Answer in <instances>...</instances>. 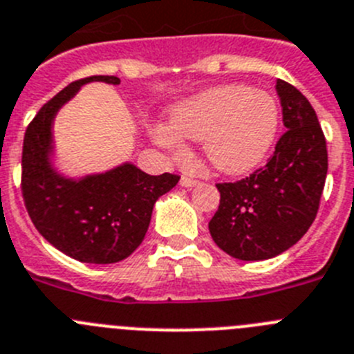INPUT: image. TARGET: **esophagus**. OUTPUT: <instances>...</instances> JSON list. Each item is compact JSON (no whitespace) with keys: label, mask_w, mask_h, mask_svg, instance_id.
Wrapping results in <instances>:
<instances>
[{"label":"esophagus","mask_w":354,"mask_h":354,"mask_svg":"<svg viewBox=\"0 0 354 354\" xmlns=\"http://www.w3.org/2000/svg\"><path fill=\"white\" fill-rule=\"evenodd\" d=\"M180 183L181 187H185V189H192V187H197V185H199V181L194 180V178L190 176H181Z\"/></svg>","instance_id":"esophagus-1"}]
</instances>
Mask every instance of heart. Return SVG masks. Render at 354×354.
<instances>
[{"label":"heart","instance_id":"obj_1","mask_svg":"<svg viewBox=\"0 0 354 354\" xmlns=\"http://www.w3.org/2000/svg\"><path fill=\"white\" fill-rule=\"evenodd\" d=\"M275 98L250 86L227 84L197 93L171 113V125L155 127V141L176 157L183 139L203 142V151L218 173L245 174L268 157L279 132Z\"/></svg>","mask_w":354,"mask_h":354}]
</instances>
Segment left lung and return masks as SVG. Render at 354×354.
Masks as SVG:
<instances>
[{
  "mask_svg": "<svg viewBox=\"0 0 354 354\" xmlns=\"http://www.w3.org/2000/svg\"><path fill=\"white\" fill-rule=\"evenodd\" d=\"M282 122L264 167L236 183H218L221 205L209 221L213 241L241 261L272 259L304 236L319 208L328 173L324 133L310 102L286 81H277Z\"/></svg>",
  "mask_w": 354,
  "mask_h": 354,
  "instance_id": "8db88e82",
  "label": "left lung"
}]
</instances>
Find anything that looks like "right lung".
Masks as SVG:
<instances>
[{
  "label": "right lung",
  "instance_id": "obj_1",
  "mask_svg": "<svg viewBox=\"0 0 354 354\" xmlns=\"http://www.w3.org/2000/svg\"><path fill=\"white\" fill-rule=\"evenodd\" d=\"M120 84L114 75L70 82L30 123L22 146V196L38 232L72 259L91 264L123 261L141 245L157 199L180 176H151L132 162L104 173L68 176L56 167L53 127L59 109L84 84Z\"/></svg>",
  "mask_w": 354,
  "mask_h": 354
}]
</instances>
